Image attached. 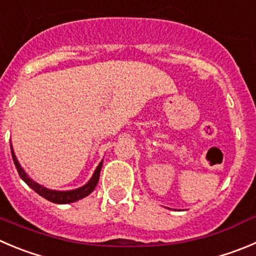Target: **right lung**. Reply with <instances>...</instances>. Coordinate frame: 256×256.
<instances>
[{"label": "right lung", "instance_id": "1", "mask_svg": "<svg viewBox=\"0 0 256 256\" xmlns=\"http://www.w3.org/2000/svg\"><path fill=\"white\" fill-rule=\"evenodd\" d=\"M11 155H12L14 163H15L16 169H18V176H21V179H22L24 182H25L31 190H34L38 194L44 197L45 200H50V202H52V204H73V202H77V200H82V198L87 197L90 193H92L93 190L96 188V186H97V183H98L100 173H101L102 164H104V160H101V163L97 166V168H96L94 173H93V176H90V180H88L84 186H82V187L76 188V190H49V188L39 184V183L35 182L34 179H31L30 176H28V173L24 170L22 166H21L20 163H18V158H16L15 155V152H14L12 149V144H11Z\"/></svg>", "mask_w": 256, "mask_h": 256}]
</instances>
